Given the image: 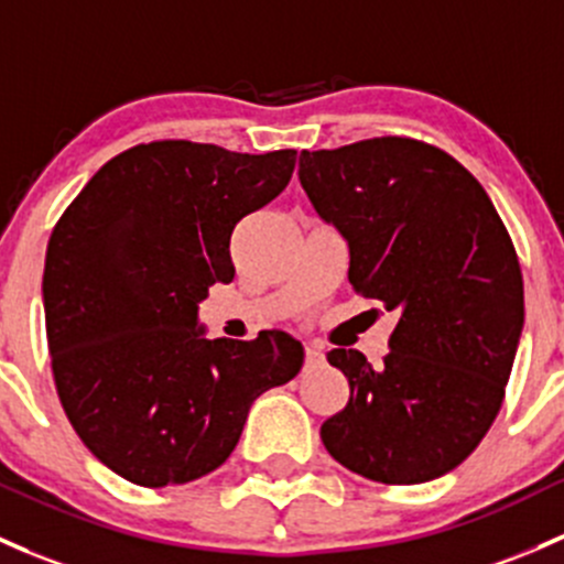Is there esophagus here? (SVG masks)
<instances>
[{"label": "esophagus", "instance_id": "1", "mask_svg": "<svg viewBox=\"0 0 564 564\" xmlns=\"http://www.w3.org/2000/svg\"><path fill=\"white\" fill-rule=\"evenodd\" d=\"M305 359L307 361H322L324 359V351L318 346H305Z\"/></svg>", "mask_w": 564, "mask_h": 564}]
</instances>
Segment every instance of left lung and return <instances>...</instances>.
I'll list each match as a JSON object with an SVG mask.
<instances>
[{
    "mask_svg": "<svg viewBox=\"0 0 564 564\" xmlns=\"http://www.w3.org/2000/svg\"><path fill=\"white\" fill-rule=\"evenodd\" d=\"M300 183L346 237L354 292L400 316L381 365L327 354L351 397L322 424L324 446L378 484L446 476L489 432L511 378L524 327L511 235L481 183L422 140L302 151Z\"/></svg>",
    "mask_w": 564,
    "mask_h": 564,
    "instance_id": "1",
    "label": "left lung"
}]
</instances>
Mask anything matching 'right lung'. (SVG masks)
Here are the masks:
<instances>
[{
    "instance_id": "obj_1",
    "label": "right lung",
    "mask_w": 564,
    "mask_h": 564,
    "mask_svg": "<svg viewBox=\"0 0 564 564\" xmlns=\"http://www.w3.org/2000/svg\"><path fill=\"white\" fill-rule=\"evenodd\" d=\"M297 151L142 142L110 159L47 240L43 305L69 424L138 486L188 484L227 462L251 402L292 381L302 343L281 329L207 340L197 307L229 283L240 218L292 181Z\"/></svg>"
}]
</instances>
